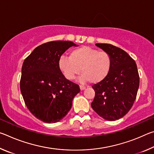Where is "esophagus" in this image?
<instances>
[{
  "mask_svg": "<svg viewBox=\"0 0 154 154\" xmlns=\"http://www.w3.org/2000/svg\"><path fill=\"white\" fill-rule=\"evenodd\" d=\"M79 88H80V90H83L85 89V88H86V87L84 86V85H80Z\"/></svg>",
  "mask_w": 154,
  "mask_h": 154,
  "instance_id": "1",
  "label": "esophagus"
}]
</instances>
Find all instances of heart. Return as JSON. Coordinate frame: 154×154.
Segmentation results:
<instances>
[{
  "instance_id": "obj_1",
  "label": "heart",
  "mask_w": 154,
  "mask_h": 154,
  "mask_svg": "<svg viewBox=\"0 0 154 154\" xmlns=\"http://www.w3.org/2000/svg\"><path fill=\"white\" fill-rule=\"evenodd\" d=\"M58 64L59 70L66 79H74L82 72L81 82L90 81L96 84L107 77L111 71L112 59L107 52L83 46L70 51L69 58L61 56Z\"/></svg>"
}]
</instances>
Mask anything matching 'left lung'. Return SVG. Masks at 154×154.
Returning <instances> with one entry per match:
<instances>
[{"label":"left lung","mask_w":154,"mask_h":154,"mask_svg":"<svg viewBox=\"0 0 154 154\" xmlns=\"http://www.w3.org/2000/svg\"><path fill=\"white\" fill-rule=\"evenodd\" d=\"M96 45L109 54L112 66L107 77L92 86L95 96L91 106L101 118L115 121L123 118L136 99L139 86L137 66L123 49L107 43Z\"/></svg>","instance_id":"1"}]
</instances>
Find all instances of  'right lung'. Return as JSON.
I'll list each match as a JSON object with an SVG mask.
<instances>
[{
    "label": "right lung",
    "instance_id": "right-lung-1",
    "mask_svg": "<svg viewBox=\"0 0 154 154\" xmlns=\"http://www.w3.org/2000/svg\"><path fill=\"white\" fill-rule=\"evenodd\" d=\"M76 44L67 41H50L34 49L24 61L20 90L26 105L36 118L48 124L65 117L72 100L80 92L59 70L58 60Z\"/></svg>",
    "mask_w": 154,
    "mask_h": 154
}]
</instances>
